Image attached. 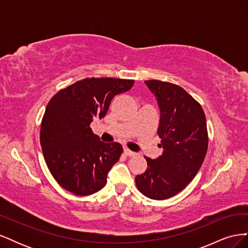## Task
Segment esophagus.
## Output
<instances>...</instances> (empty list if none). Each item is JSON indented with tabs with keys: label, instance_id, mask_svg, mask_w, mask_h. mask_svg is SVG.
<instances>
[{
	"label": "esophagus",
	"instance_id": "esophagus-1",
	"mask_svg": "<svg viewBox=\"0 0 248 248\" xmlns=\"http://www.w3.org/2000/svg\"><path fill=\"white\" fill-rule=\"evenodd\" d=\"M124 154L127 155V156H134V155H136V153H134L133 151H131V150L127 149V148L124 149Z\"/></svg>",
	"mask_w": 248,
	"mask_h": 248
}]
</instances>
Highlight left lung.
I'll use <instances>...</instances> for the list:
<instances>
[{
  "instance_id": "obj_1",
  "label": "left lung",
  "mask_w": 248,
  "mask_h": 248,
  "mask_svg": "<svg viewBox=\"0 0 248 248\" xmlns=\"http://www.w3.org/2000/svg\"><path fill=\"white\" fill-rule=\"evenodd\" d=\"M160 109L157 133L162 154L146 157L148 168L136 177L138 189L149 199L167 200L188 185L202 167L208 149L205 112L184 89L170 82L146 80Z\"/></svg>"
}]
</instances>
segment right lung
I'll return each instance as SVG.
<instances>
[{
    "label": "right lung",
    "instance_id": "obj_1",
    "mask_svg": "<svg viewBox=\"0 0 248 248\" xmlns=\"http://www.w3.org/2000/svg\"><path fill=\"white\" fill-rule=\"evenodd\" d=\"M133 84L132 79L85 78L49 100L41 122L40 144L49 171L64 189L90 196L106 186L123 147L101 141L90 124L106 116L111 99Z\"/></svg>",
    "mask_w": 248,
    "mask_h": 248
}]
</instances>
